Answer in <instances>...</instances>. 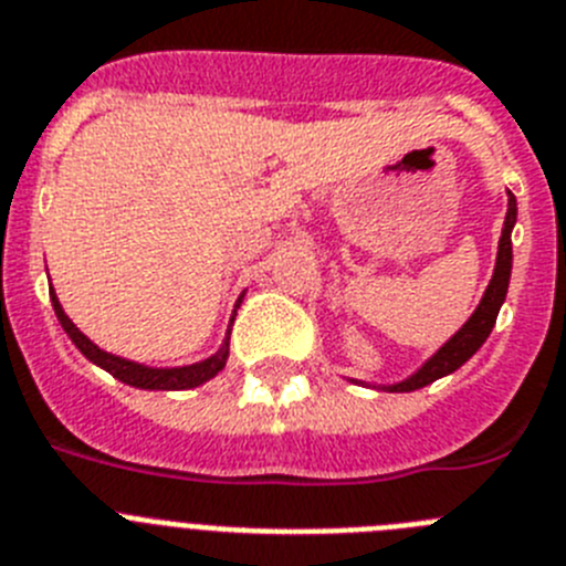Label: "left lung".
Segmentation results:
<instances>
[{
    "instance_id": "8db88e82",
    "label": "left lung",
    "mask_w": 566,
    "mask_h": 566,
    "mask_svg": "<svg viewBox=\"0 0 566 566\" xmlns=\"http://www.w3.org/2000/svg\"><path fill=\"white\" fill-rule=\"evenodd\" d=\"M515 224V196L510 193L507 201V219H504V230H501V242H499V255H495V273L490 279L488 290H484V298L475 307V313L467 318V324L455 333L450 342L441 347L436 356L421 367L416 376H410L407 381H399V385L387 387L392 392H410L419 390V387L432 385L436 378L447 376V373L459 370L467 358L479 350L481 344L488 342L490 331H493L495 318H499L501 304H504V296H507V284H510V270H513V242H510V233H513Z\"/></svg>"
}]
</instances>
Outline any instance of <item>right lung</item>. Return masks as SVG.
Instances as JSON below:
<instances>
[{
    "instance_id": "add662e5",
    "label": "right lung",
    "mask_w": 566,
    "mask_h": 566,
    "mask_svg": "<svg viewBox=\"0 0 566 566\" xmlns=\"http://www.w3.org/2000/svg\"><path fill=\"white\" fill-rule=\"evenodd\" d=\"M51 302H53V311H56L59 324L65 327V333L71 336V342L76 344L82 356L91 358L93 365H99L102 370L111 373L113 378H119L125 385L130 387H139V390H190V387H199L205 385L208 378H213L216 373L222 370L224 361H228V342L224 347L216 356L205 358L199 365H190V367H174V370H154V367H145V365H136V361H127V358L119 356H111V353L99 350L85 333L78 331L76 324L65 316L62 311V304H59L56 293L51 290Z\"/></svg>"
}]
</instances>
